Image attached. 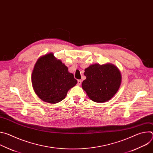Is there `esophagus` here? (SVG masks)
I'll use <instances>...</instances> for the list:
<instances>
[{"instance_id":"esophagus-1","label":"esophagus","mask_w":153,"mask_h":153,"mask_svg":"<svg viewBox=\"0 0 153 153\" xmlns=\"http://www.w3.org/2000/svg\"><path fill=\"white\" fill-rule=\"evenodd\" d=\"M81 83H82V80H77V84H78L79 85H80Z\"/></svg>"}]
</instances>
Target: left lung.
Returning <instances> with one entry per match:
<instances>
[{"label": "left lung", "instance_id": "left-lung-1", "mask_svg": "<svg viewBox=\"0 0 153 153\" xmlns=\"http://www.w3.org/2000/svg\"><path fill=\"white\" fill-rule=\"evenodd\" d=\"M86 79L82 88L94 102L102 103L110 100L117 92L120 86V71L111 63L94 64L85 70Z\"/></svg>", "mask_w": 153, "mask_h": 153}]
</instances>
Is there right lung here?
<instances>
[{
    "instance_id": "right-lung-1",
    "label": "right lung",
    "mask_w": 153,
    "mask_h": 153,
    "mask_svg": "<svg viewBox=\"0 0 153 153\" xmlns=\"http://www.w3.org/2000/svg\"><path fill=\"white\" fill-rule=\"evenodd\" d=\"M33 89L43 101L56 103L65 99L77 80L68 68L53 53L40 57L36 62L31 75Z\"/></svg>"
}]
</instances>
